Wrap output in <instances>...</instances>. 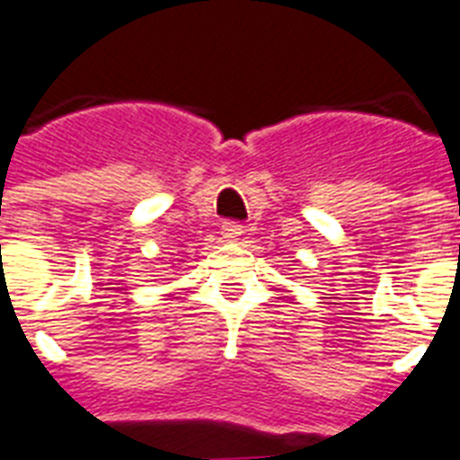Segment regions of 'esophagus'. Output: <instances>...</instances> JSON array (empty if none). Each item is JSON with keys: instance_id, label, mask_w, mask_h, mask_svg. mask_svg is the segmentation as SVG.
<instances>
[{"instance_id": "obj_1", "label": "esophagus", "mask_w": 460, "mask_h": 460, "mask_svg": "<svg viewBox=\"0 0 460 460\" xmlns=\"http://www.w3.org/2000/svg\"><path fill=\"white\" fill-rule=\"evenodd\" d=\"M220 230H223L225 240H237V237L243 235V225L237 223V220H225Z\"/></svg>"}]
</instances>
